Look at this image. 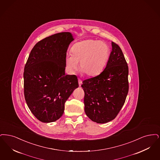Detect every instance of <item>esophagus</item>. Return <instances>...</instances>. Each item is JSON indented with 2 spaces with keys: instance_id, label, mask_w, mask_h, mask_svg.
I'll use <instances>...</instances> for the list:
<instances>
[{
  "instance_id": "esophagus-1",
  "label": "esophagus",
  "mask_w": 160,
  "mask_h": 160,
  "mask_svg": "<svg viewBox=\"0 0 160 160\" xmlns=\"http://www.w3.org/2000/svg\"><path fill=\"white\" fill-rule=\"evenodd\" d=\"M78 83H79V87H81V85H82V80H81L80 79H78Z\"/></svg>"
}]
</instances>
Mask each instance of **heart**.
Returning <instances> with one entry per match:
<instances>
[{"mask_svg": "<svg viewBox=\"0 0 160 160\" xmlns=\"http://www.w3.org/2000/svg\"><path fill=\"white\" fill-rule=\"evenodd\" d=\"M72 53H68L65 62L70 73H73L79 68L88 76L98 75L104 69L110 55L109 47L103 42L85 40L74 44Z\"/></svg>", "mask_w": 160, "mask_h": 160, "instance_id": "b5f03b06", "label": "heart"}]
</instances>
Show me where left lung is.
I'll list each match as a JSON object with an SVG mask.
<instances>
[{"label": "left lung", "mask_w": 160, "mask_h": 160, "mask_svg": "<svg viewBox=\"0 0 160 160\" xmlns=\"http://www.w3.org/2000/svg\"><path fill=\"white\" fill-rule=\"evenodd\" d=\"M128 68L122 51L112 42V51L106 66L97 77L82 82L85 112L98 124L115 119L125 103L128 92Z\"/></svg>", "instance_id": "obj_1"}]
</instances>
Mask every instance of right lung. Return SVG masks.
Listing matches in <instances>:
<instances>
[{
	"mask_svg": "<svg viewBox=\"0 0 160 160\" xmlns=\"http://www.w3.org/2000/svg\"><path fill=\"white\" fill-rule=\"evenodd\" d=\"M73 40L70 32L42 39L32 49L25 65V100L30 111L42 122L60 118L65 102L79 86L76 75L65 74L66 52Z\"/></svg>",
	"mask_w": 160,
	"mask_h": 160,
	"instance_id": "obj_1",
	"label": "right lung"
}]
</instances>
